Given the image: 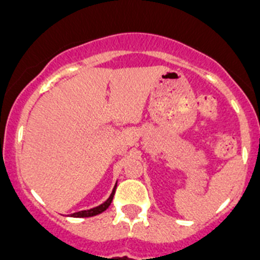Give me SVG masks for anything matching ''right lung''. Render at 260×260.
<instances>
[{
	"label": "right lung",
	"mask_w": 260,
	"mask_h": 260,
	"mask_svg": "<svg viewBox=\"0 0 260 260\" xmlns=\"http://www.w3.org/2000/svg\"><path fill=\"white\" fill-rule=\"evenodd\" d=\"M115 189H116V182H115V185H114L113 191H111V194H110L109 198H107L105 202H102L101 205L95 206V207H93V209L83 210V211H79V212H74V214H71V217H89V216H94V215H98V214H101V212H104L105 210H106L107 207L111 205V201H113V198H114Z\"/></svg>",
	"instance_id": "1"
}]
</instances>
